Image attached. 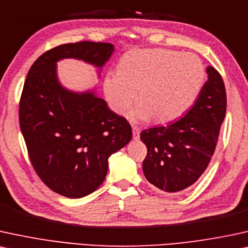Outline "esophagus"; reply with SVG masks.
<instances>
[{"label": "esophagus", "instance_id": "34e87169", "mask_svg": "<svg viewBox=\"0 0 248 248\" xmlns=\"http://www.w3.org/2000/svg\"><path fill=\"white\" fill-rule=\"evenodd\" d=\"M140 128L136 127V126H133V139L135 140H140Z\"/></svg>", "mask_w": 248, "mask_h": 248}]
</instances>
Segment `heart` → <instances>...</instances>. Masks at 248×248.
Wrapping results in <instances>:
<instances>
[{
    "label": "heart",
    "mask_w": 248,
    "mask_h": 248,
    "mask_svg": "<svg viewBox=\"0 0 248 248\" xmlns=\"http://www.w3.org/2000/svg\"><path fill=\"white\" fill-rule=\"evenodd\" d=\"M205 82L198 56L167 49L133 50L121 58L118 72L104 79V93L115 113L122 114L136 101L133 120L158 124L173 121L189 111Z\"/></svg>",
    "instance_id": "1"
}]
</instances>
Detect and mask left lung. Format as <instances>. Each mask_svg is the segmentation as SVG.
Returning <instances> with one entry per match:
<instances>
[{
    "label": "left lung",
    "instance_id": "obj_1",
    "mask_svg": "<svg viewBox=\"0 0 248 248\" xmlns=\"http://www.w3.org/2000/svg\"><path fill=\"white\" fill-rule=\"evenodd\" d=\"M206 72L208 80L184 117L140 133L147 147L143 173L164 192H180L196 183L214 155L227 111V93L220 73L212 66Z\"/></svg>",
    "mask_w": 248,
    "mask_h": 248
}]
</instances>
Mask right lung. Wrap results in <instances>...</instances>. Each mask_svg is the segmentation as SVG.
Wrapping results in <instances>:
<instances>
[{"label": "right lung", "mask_w": 248, "mask_h": 248, "mask_svg": "<svg viewBox=\"0 0 248 248\" xmlns=\"http://www.w3.org/2000/svg\"><path fill=\"white\" fill-rule=\"evenodd\" d=\"M114 51L111 43L82 41L50 49L28 71L19 103V124L28 155L46 186L67 198L98 189L108 156L131 140V127L93 90L74 93L57 77V62L80 59L102 68Z\"/></svg>", "instance_id": "right-lung-1"}]
</instances>
